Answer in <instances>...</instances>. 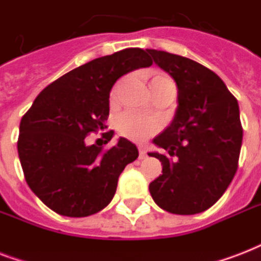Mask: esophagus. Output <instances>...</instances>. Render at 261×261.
Wrapping results in <instances>:
<instances>
[{
	"label": "esophagus",
	"mask_w": 261,
	"mask_h": 261,
	"mask_svg": "<svg viewBox=\"0 0 261 261\" xmlns=\"http://www.w3.org/2000/svg\"><path fill=\"white\" fill-rule=\"evenodd\" d=\"M145 157H146V150L143 147H139V159L143 160Z\"/></svg>",
	"instance_id": "1"
}]
</instances>
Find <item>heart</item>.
<instances>
[{
    "mask_svg": "<svg viewBox=\"0 0 261 261\" xmlns=\"http://www.w3.org/2000/svg\"><path fill=\"white\" fill-rule=\"evenodd\" d=\"M161 80H168V77L164 74L155 75L151 83L161 81ZM116 92H118V87L112 92V97H115ZM118 130L123 137L137 141V142H142L160 130V123L155 119L143 118L133 112H124L118 119Z\"/></svg>",
    "mask_w": 261,
    "mask_h": 261,
    "instance_id": "1",
    "label": "heart"
}]
</instances>
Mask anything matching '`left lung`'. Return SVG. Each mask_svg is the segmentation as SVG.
<instances>
[{
	"mask_svg": "<svg viewBox=\"0 0 261 261\" xmlns=\"http://www.w3.org/2000/svg\"><path fill=\"white\" fill-rule=\"evenodd\" d=\"M147 53L176 81L178 102L171 126L153 139L167 153H149L163 165L149 191L168 213L198 214L222 196L237 172L243 143L239 102L206 66L167 51Z\"/></svg>",
	"mask_w": 261,
	"mask_h": 261,
	"instance_id": "8db88e82",
	"label": "left lung"
}]
</instances>
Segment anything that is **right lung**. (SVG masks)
<instances>
[{
  "label": "right lung",
  "mask_w": 261,
  "mask_h": 261,
  "mask_svg": "<svg viewBox=\"0 0 261 261\" xmlns=\"http://www.w3.org/2000/svg\"><path fill=\"white\" fill-rule=\"evenodd\" d=\"M151 63L142 48L93 59L44 88L22 116L17 151L24 177L51 210L80 218L110 204L119 176L138 159V149L120 138L104 150L101 145H88L87 137L107 128L114 84ZM112 135V130L102 133L104 143Z\"/></svg>",
  "instance_id": "1"
}]
</instances>
